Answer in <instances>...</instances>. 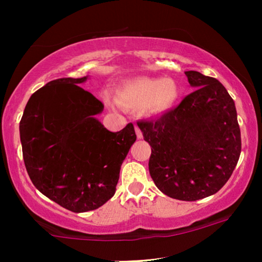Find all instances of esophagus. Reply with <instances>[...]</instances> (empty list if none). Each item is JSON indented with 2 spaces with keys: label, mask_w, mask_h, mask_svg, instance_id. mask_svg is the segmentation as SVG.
I'll return each mask as SVG.
<instances>
[{
  "label": "esophagus",
  "mask_w": 262,
  "mask_h": 262,
  "mask_svg": "<svg viewBox=\"0 0 262 262\" xmlns=\"http://www.w3.org/2000/svg\"><path fill=\"white\" fill-rule=\"evenodd\" d=\"M135 131H136V136H137V138L138 139H142L143 138V134H142V131L139 130L138 126L135 127Z\"/></svg>",
  "instance_id": "1"
}]
</instances>
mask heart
Listing matches in <instances>:
<instances>
[{
  "label": "heart",
  "mask_w": 262,
  "mask_h": 262,
  "mask_svg": "<svg viewBox=\"0 0 262 262\" xmlns=\"http://www.w3.org/2000/svg\"><path fill=\"white\" fill-rule=\"evenodd\" d=\"M180 88L170 77H141L121 84L114 93V100L126 110H141L152 114L166 112L177 102Z\"/></svg>",
  "instance_id": "heart-1"
}]
</instances>
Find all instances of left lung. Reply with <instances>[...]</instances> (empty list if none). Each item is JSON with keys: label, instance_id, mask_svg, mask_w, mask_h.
Returning a JSON list of instances; mask_svg holds the SVG:
<instances>
[{"label": "left lung", "instance_id": "1", "mask_svg": "<svg viewBox=\"0 0 262 262\" xmlns=\"http://www.w3.org/2000/svg\"><path fill=\"white\" fill-rule=\"evenodd\" d=\"M185 74L194 91L174 110L137 125L151 146L149 171L157 188L194 202L227 184L241 154V131L224 85L198 71Z\"/></svg>", "mask_w": 262, "mask_h": 262}]
</instances>
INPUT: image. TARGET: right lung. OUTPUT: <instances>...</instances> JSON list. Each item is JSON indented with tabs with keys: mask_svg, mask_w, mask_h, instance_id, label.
I'll list each match as a JSON object with an SVG mask.
<instances>
[{
	"mask_svg": "<svg viewBox=\"0 0 262 262\" xmlns=\"http://www.w3.org/2000/svg\"><path fill=\"white\" fill-rule=\"evenodd\" d=\"M85 80L46 83L32 94L20 121L31 181L52 202L77 213L98 209L114 195L121 163L137 138L131 123L111 132L96 119L103 105L78 87Z\"/></svg>",
	"mask_w": 262,
	"mask_h": 262,
	"instance_id": "right-lung-1",
	"label": "right lung"
}]
</instances>
